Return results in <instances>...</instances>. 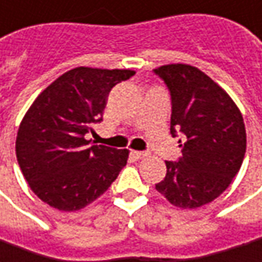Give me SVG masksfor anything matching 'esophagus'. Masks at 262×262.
<instances>
[{
	"mask_svg": "<svg viewBox=\"0 0 262 262\" xmlns=\"http://www.w3.org/2000/svg\"><path fill=\"white\" fill-rule=\"evenodd\" d=\"M133 156L136 159H144L147 156V153L146 151H133Z\"/></svg>",
	"mask_w": 262,
	"mask_h": 262,
	"instance_id": "1",
	"label": "esophagus"
}]
</instances>
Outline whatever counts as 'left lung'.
I'll use <instances>...</instances> for the list:
<instances>
[{"label":"left lung","instance_id":"1","mask_svg":"<svg viewBox=\"0 0 262 262\" xmlns=\"http://www.w3.org/2000/svg\"><path fill=\"white\" fill-rule=\"evenodd\" d=\"M153 73L170 95V134L184 141L182 156L166 160V176L156 189L181 208L208 204L229 186L244 162V118L226 92L195 67L170 64Z\"/></svg>","mask_w":262,"mask_h":262}]
</instances>
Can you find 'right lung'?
<instances>
[{"instance_id": "1", "label": "right lung", "mask_w": 262, "mask_h": 262, "mask_svg": "<svg viewBox=\"0 0 262 262\" xmlns=\"http://www.w3.org/2000/svg\"><path fill=\"white\" fill-rule=\"evenodd\" d=\"M131 70H70L37 96L23 118L15 155L26 181L43 203L76 211L102 195L126 165L128 150L90 146L93 124L103 121L111 89Z\"/></svg>"}]
</instances>
